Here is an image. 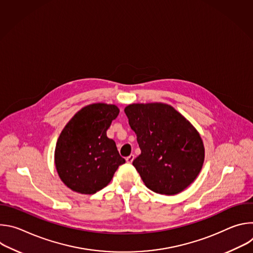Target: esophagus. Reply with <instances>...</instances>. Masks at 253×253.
<instances>
[{"instance_id": "esophagus-1", "label": "esophagus", "mask_w": 253, "mask_h": 253, "mask_svg": "<svg viewBox=\"0 0 253 253\" xmlns=\"http://www.w3.org/2000/svg\"><path fill=\"white\" fill-rule=\"evenodd\" d=\"M133 160H134V155H133V154H131L130 156L126 157V162H127V163H132Z\"/></svg>"}]
</instances>
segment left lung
Masks as SVG:
<instances>
[{
    "label": "left lung",
    "mask_w": 253,
    "mask_h": 253,
    "mask_svg": "<svg viewBox=\"0 0 253 253\" xmlns=\"http://www.w3.org/2000/svg\"><path fill=\"white\" fill-rule=\"evenodd\" d=\"M124 112L141 149L133 165L144 184L165 195L187 188L200 173L205 156L195 127L165 103H134Z\"/></svg>",
    "instance_id": "8db88e82"
}]
</instances>
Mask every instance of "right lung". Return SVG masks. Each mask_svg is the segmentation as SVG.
I'll use <instances>...</instances> for the list:
<instances>
[{"label":"right lung","mask_w":253,"mask_h":253,"mask_svg":"<svg viewBox=\"0 0 253 253\" xmlns=\"http://www.w3.org/2000/svg\"><path fill=\"white\" fill-rule=\"evenodd\" d=\"M114 104L83 107L62 130L55 148V166L62 182L81 194H94L110 183L125 163L107 130L117 118Z\"/></svg>","instance_id":"add662e5"}]
</instances>
